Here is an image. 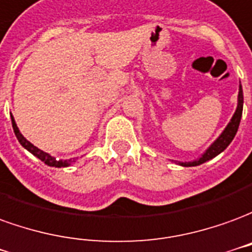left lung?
Here are the masks:
<instances>
[{"label": "left lung", "mask_w": 252, "mask_h": 252, "mask_svg": "<svg viewBox=\"0 0 252 252\" xmlns=\"http://www.w3.org/2000/svg\"><path fill=\"white\" fill-rule=\"evenodd\" d=\"M242 112H243V89H242V85H239V94H237V107L236 111L232 117L231 122L226 125V127L224 129V131L221 133L220 137L209 146L208 149L205 151L201 158H198L197 160L194 161H185V163H180V165L183 167H195V165H199V164H203L212 160L213 158H216L217 155H220L221 152L226 149V146L229 145L233 140V137L236 135L237 129H239V125H240V119H242Z\"/></svg>", "instance_id": "left-lung-1"}]
</instances>
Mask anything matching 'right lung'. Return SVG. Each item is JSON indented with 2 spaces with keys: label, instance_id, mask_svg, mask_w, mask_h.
Returning a JSON list of instances; mask_svg holds the SVG:
<instances>
[{
  "label": "right lung",
  "instance_id": "add662e5",
  "mask_svg": "<svg viewBox=\"0 0 252 252\" xmlns=\"http://www.w3.org/2000/svg\"><path fill=\"white\" fill-rule=\"evenodd\" d=\"M12 126H13V131H15L16 137H17V140H19V142L21 144V146H23V148H26L28 152H31L33 156H36L39 160H42L44 164H47V165H50V167L61 168V167H69V165L74 161V160H72V158H69V160H57V158H53L51 155H49V153H46V152L43 151H40L39 148H36L33 144H31L30 141L26 140V138H24V135L21 134L20 130H19V127H17V125H16L15 122V118L13 117H12Z\"/></svg>",
  "mask_w": 252,
  "mask_h": 252
}]
</instances>
